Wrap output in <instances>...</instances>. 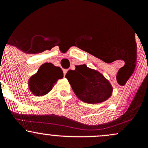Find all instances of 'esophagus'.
Instances as JSON below:
<instances>
[{
	"label": "esophagus",
	"mask_w": 148,
	"mask_h": 148,
	"mask_svg": "<svg viewBox=\"0 0 148 148\" xmlns=\"http://www.w3.org/2000/svg\"><path fill=\"white\" fill-rule=\"evenodd\" d=\"M67 69H63V73H64V76H65V74H66V73H67Z\"/></svg>",
	"instance_id": "34e87169"
}]
</instances>
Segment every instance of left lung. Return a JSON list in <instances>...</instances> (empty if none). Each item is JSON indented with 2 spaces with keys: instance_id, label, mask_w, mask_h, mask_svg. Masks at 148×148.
<instances>
[{
  "instance_id": "1",
  "label": "left lung",
  "mask_w": 148,
  "mask_h": 148,
  "mask_svg": "<svg viewBox=\"0 0 148 148\" xmlns=\"http://www.w3.org/2000/svg\"><path fill=\"white\" fill-rule=\"evenodd\" d=\"M75 67V70L69 69L65 77L80 100L88 103H98L111 96L113 87L102 74L86 64Z\"/></svg>"
}]
</instances>
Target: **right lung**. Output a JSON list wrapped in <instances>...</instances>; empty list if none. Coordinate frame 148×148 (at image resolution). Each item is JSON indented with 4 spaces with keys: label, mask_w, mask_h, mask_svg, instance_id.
Returning <instances> with one entry per match:
<instances>
[{
    "label": "right lung",
    "mask_w": 148,
    "mask_h": 148,
    "mask_svg": "<svg viewBox=\"0 0 148 148\" xmlns=\"http://www.w3.org/2000/svg\"><path fill=\"white\" fill-rule=\"evenodd\" d=\"M62 78L63 72L60 67L46 62L28 80V87L34 95L43 96L51 90L58 80Z\"/></svg>",
    "instance_id": "obj_1"
}]
</instances>
